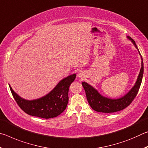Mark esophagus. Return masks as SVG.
Instances as JSON below:
<instances>
[{
	"mask_svg": "<svg viewBox=\"0 0 148 148\" xmlns=\"http://www.w3.org/2000/svg\"><path fill=\"white\" fill-rule=\"evenodd\" d=\"M84 76V74L82 73V72H79V73H78V77H80V78H82V77H83Z\"/></svg>",
	"mask_w": 148,
	"mask_h": 148,
	"instance_id": "1",
	"label": "esophagus"
}]
</instances>
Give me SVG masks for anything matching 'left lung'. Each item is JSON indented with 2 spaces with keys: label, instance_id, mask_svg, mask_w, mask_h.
Instances as JSON below:
<instances>
[{
  "label": "left lung",
  "instance_id": "1",
  "mask_svg": "<svg viewBox=\"0 0 148 148\" xmlns=\"http://www.w3.org/2000/svg\"><path fill=\"white\" fill-rule=\"evenodd\" d=\"M127 39L131 41L135 47L140 56V51L138 47L135 43L134 40L130 36H127ZM141 57V69L139 72L138 76L136 79V81L132 88L129 90L128 92H127L124 96H123L118 99H111L108 97H104L101 95L97 91V89L92 87L91 85L87 83L86 82H83L82 83L84 88L85 89L86 94V97L89 104L92 109L95 111L99 112H103V113H113V112H118L120 110L125 109L131 103L134 99L136 97V95L138 92L140 85L142 83V77L144 74V63L143 59Z\"/></svg>",
  "mask_w": 148,
  "mask_h": 148
}]
</instances>
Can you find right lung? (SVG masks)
<instances>
[{
	"label": "right lung",
	"mask_w": 148,
	"mask_h": 148,
	"mask_svg": "<svg viewBox=\"0 0 148 148\" xmlns=\"http://www.w3.org/2000/svg\"><path fill=\"white\" fill-rule=\"evenodd\" d=\"M76 74L62 79L48 93L40 98L27 100L15 92L9 84L15 101L23 111L30 116L49 119L58 116L66 109L69 102V90Z\"/></svg>",
	"instance_id": "obj_1"
}]
</instances>
